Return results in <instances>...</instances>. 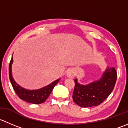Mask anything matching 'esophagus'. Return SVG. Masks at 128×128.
I'll use <instances>...</instances> for the list:
<instances>
[{"instance_id": "34e87169", "label": "esophagus", "mask_w": 128, "mask_h": 128, "mask_svg": "<svg viewBox=\"0 0 128 128\" xmlns=\"http://www.w3.org/2000/svg\"><path fill=\"white\" fill-rule=\"evenodd\" d=\"M66 76L69 78H72L74 77V72L72 69H69L68 70L66 73Z\"/></svg>"}]
</instances>
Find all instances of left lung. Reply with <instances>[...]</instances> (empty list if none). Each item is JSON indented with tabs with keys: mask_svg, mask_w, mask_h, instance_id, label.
<instances>
[{
	"mask_svg": "<svg viewBox=\"0 0 128 128\" xmlns=\"http://www.w3.org/2000/svg\"><path fill=\"white\" fill-rule=\"evenodd\" d=\"M116 79L117 72L113 67H108L100 79L86 85L79 84L78 79H75L73 101L82 108L93 107L101 104L112 92Z\"/></svg>",
	"mask_w": 128,
	"mask_h": 128,
	"instance_id": "obj_1",
	"label": "left lung"
}]
</instances>
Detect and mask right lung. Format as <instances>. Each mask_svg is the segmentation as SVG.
I'll list each match as a JSON object with an SVG mask.
<instances>
[{
    "mask_svg": "<svg viewBox=\"0 0 128 128\" xmlns=\"http://www.w3.org/2000/svg\"><path fill=\"white\" fill-rule=\"evenodd\" d=\"M12 63H13V57L12 58L10 62L9 68H8L10 80V82L15 92L19 97V98L26 101V102L35 104L43 103L48 98L50 94L51 93L52 90H53V88L60 80V79H57L49 85L46 86L42 88H40V89H35V90H28V89H25V88H22L20 86L18 85L12 76Z\"/></svg>",
    "mask_w": 128,
    "mask_h": 128,
    "instance_id": "add662e5",
    "label": "right lung"
}]
</instances>
